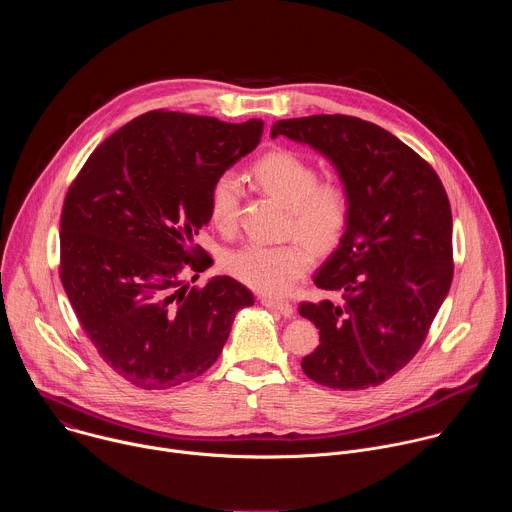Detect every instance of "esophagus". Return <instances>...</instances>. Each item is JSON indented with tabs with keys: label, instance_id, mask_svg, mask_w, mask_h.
Masks as SVG:
<instances>
[{
	"label": "esophagus",
	"instance_id": "34e87169",
	"mask_svg": "<svg viewBox=\"0 0 512 512\" xmlns=\"http://www.w3.org/2000/svg\"><path fill=\"white\" fill-rule=\"evenodd\" d=\"M261 304L269 310H275L277 314H281L283 318H291L294 316V306L289 302H281V300H273V298H261Z\"/></svg>",
	"mask_w": 512,
	"mask_h": 512
}]
</instances>
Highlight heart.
<instances>
[{"label":"heart","instance_id":"1","mask_svg":"<svg viewBox=\"0 0 512 512\" xmlns=\"http://www.w3.org/2000/svg\"><path fill=\"white\" fill-rule=\"evenodd\" d=\"M253 176L265 192L289 210V231H294L314 251L334 249L350 216V200L344 186L336 182L318 184V170L291 152H271L253 166ZM243 194L235 172L218 176L210 190L212 223L229 233L237 225ZM225 269L247 287L267 296H283L310 267V251L302 243H245L229 251Z\"/></svg>","mask_w":512,"mask_h":512}]
</instances>
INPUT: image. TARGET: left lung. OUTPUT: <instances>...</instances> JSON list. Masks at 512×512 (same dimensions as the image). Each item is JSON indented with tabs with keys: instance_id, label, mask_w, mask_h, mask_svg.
Returning <instances> with one entry per match:
<instances>
[{
	"instance_id": "obj_1",
	"label": "left lung",
	"mask_w": 512,
	"mask_h": 512,
	"mask_svg": "<svg viewBox=\"0 0 512 512\" xmlns=\"http://www.w3.org/2000/svg\"><path fill=\"white\" fill-rule=\"evenodd\" d=\"M277 135L324 156L350 200L348 227L314 275L342 302L300 306L320 330L302 369L330 389L377 387L415 356L450 291L448 194L409 145L358 117L281 119Z\"/></svg>"
}]
</instances>
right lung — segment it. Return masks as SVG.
Here are the masks:
<instances>
[{
	"mask_svg": "<svg viewBox=\"0 0 512 512\" xmlns=\"http://www.w3.org/2000/svg\"><path fill=\"white\" fill-rule=\"evenodd\" d=\"M263 121L150 111L107 137L70 186L60 218V279L109 367L160 391L210 369L253 294L210 267L194 237L210 221L214 180L251 154ZM198 275H194L196 279Z\"/></svg>",
	"mask_w": 512,
	"mask_h": 512,
	"instance_id": "add662e5",
	"label": "right lung"
}]
</instances>
